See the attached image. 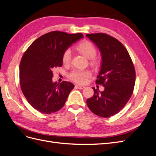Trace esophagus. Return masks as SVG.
Here are the masks:
<instances>
[{"mask_svg":"<svg viewBox=\"0 0 156 156\" xmlns=\"http://www.w3.org/2000/svg\"><path fill=\"white\" fill-rule=\"evenodd\" d=\"M75 87L76 88H78V89H83L84 88H85V87H84V86L80 85V84H75Z\"/></svg>","mask_w":156,"mask_h":156,"instance_id":"obj_1","label":"esophagus"}]
</instances>
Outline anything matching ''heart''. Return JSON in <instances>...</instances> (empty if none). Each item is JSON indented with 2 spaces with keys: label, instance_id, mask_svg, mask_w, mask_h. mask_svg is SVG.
<instances>
[{
  "label": "heart",
  "instance_id": "1",
  "mask_svg": "<svg viewBox=\"0 0 156 156\" xmlns=\"http://www.w3.org/2000/svg\"><path fill=\"white\" fill-rule=\"evenodd\" d=\"M77 51L83 55L87 58H92L96 54V49L92 43L89 41H83L77 46ZM72 57V51L68 49L64 51L62 56V61L64 63L69 62ZM90 72L88 70L75 69L69 74V78L73 81L79 83H84L90 75Z\"/></svg>",
  "mask_w": 156,
  "mask_h": 156
}]
</instances>
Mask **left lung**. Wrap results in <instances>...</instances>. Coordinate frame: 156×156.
I'll return each mask as SVG.
<instances>
[{"instance_id":"8db88e82","label":"left lung","mask_w":156,"mask_h":156,"mask_svg":"<svg viewBox=\"0 0 156 156\" xmlns=\"http://www.w3.org/2000/svg\"><path fill=\"white\" fill-rule=\"evenodd\" d=\"M100 51L101 64L96 83L104 90L92 87L94 96L88 99V108L103 118L115 115L129 101L135 83V71L125 47L115 37L103 33L86 35Z\"/></svg>"}]
</instances>
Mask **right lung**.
Returning a JSON list of instances; mask_svg holds the SVG:
<instances>
[{"label":"right lung","instance_id":"1","mask_svg":"<svg viewBox=\"0 0 156 156\" xmlns=\"http://www.w3.org/2000/svg\"><path fill=\"white\" fill-rule=\"evenodd\" d=\"M83 37L81 33L51 32L36 40L23 55L20 65L21 88L37 111L51 114L64 105L74 84L53 82V70L62 66L64 51Z\"/></svg>","mask_w":156,"mask_h":156}]
</instances>
